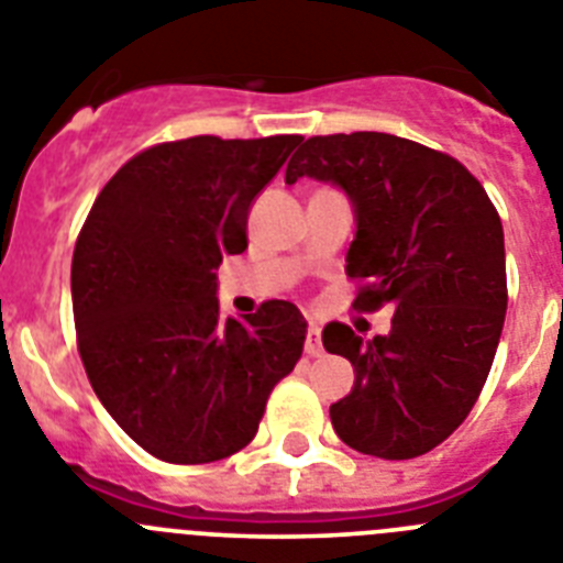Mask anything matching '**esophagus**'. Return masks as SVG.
Instances as JSON below:
<instances>
[{
  "instance_id": "1",
  "label": "esophagus",
  "mask_w": 563,
  "mask_h": 563,
  "mask_svg": "<svg viewBox=\"0 0 563 563\" xmlns=\"http://www.w3.org/2000/svg\"><path fill=\"white\" fill-rule=\"evenodd\" d=\"M305 352L310 357H321V352H324V346H321V330L316 324H310V330H307Z\"/></svg>"
}]
</instances>
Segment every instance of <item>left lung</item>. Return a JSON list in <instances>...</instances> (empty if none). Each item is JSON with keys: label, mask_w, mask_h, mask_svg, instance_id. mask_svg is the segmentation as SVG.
<instances>
[{"label": "left lung", "mask_w": 563, "mask_h": 563, "mask_svg": "<svg viewBox=\"0 0 563 563\" xmlns=\"http://www.w3.org/2000/svg\"><path fill=\"white\" fill-rule=\"evenodd\" d=\"M332 180L357 217L352 310L391 305V332L363 341L341 321L324 350L355 366L330 406L335 434L380 460L429 454L462 426L487 380L507 310L505 233L482 183L451 154L397 134H316L287 163Z\"/></svg>", "instance_id": "8db88e82"}]
</instances>
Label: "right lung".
<instances>
[{"label": "right lung", "instance_id": "obj_1", "mask_svg": "<svg viewBox=\"0 0 563 563\" xmlns=\"http://www.w3.org/2000/svg\"><path fill=\"white\" fill-rule=\"evenodd\" d=\"M301 134H197L137 152L87 213L73 251V318L103 409L143 451L206 465L256 437L267 397L305 350L290 301L220 316L213 271L247 247L251 202Z\"/></svg>", "mask_w": 563, "mask_h": 563}]
</instances>
